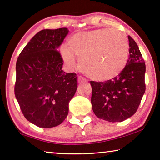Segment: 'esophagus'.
<instances>
[{
  "label": "esophagus",
  "instance_id": "esophagus-1",
  "mask_svg": "<svg viewBox=\"0 0 160 160\" xmlns=\"http://www.w3.org/2000/svg\"><path fill=\"white\" fill-rule=\"evenodd\" d=\"M78 82L79 83V84H82V83L87 82V79H86L85 78L83 77V76H78Z\"/></svg>",
  "mask_w": 160,
  "mask_h": 160
}]
</instances>
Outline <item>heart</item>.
<instances>
[{
  "instance_id": "1",
  "label": "heart",
  "mask_w": 160,
  "mask_h": 160,
  "mask_svg": "<svg viewBox=\"0 0 160 160\" xmlns=\"http://www.w3.org/2000/svg\"><path fill=\"white\" fill-rule=\"evenodd\" d=\"M61 51L68 68L76 66L77 56L88 76L105 81L123 70L128 61L129 42L120 30L100 29L73 34L68 41V47L63 46Z\"/></svg>"
}]
</instances>
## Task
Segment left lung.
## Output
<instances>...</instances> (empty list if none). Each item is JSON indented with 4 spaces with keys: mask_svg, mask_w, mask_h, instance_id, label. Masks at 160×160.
<instances>
[{
    "mask_svg": "<svg viewBox=\"0 0 160 160\" xmlns=\"http://www.w3.org/2000/svg\"><path fill=\"white\" fill-rule=\"evenodd\" d=\"M128 38L129 56L123 70L112 80L90 82L93 112L109 122H122L135 114L146 90L145 62L136 42Z\"/></svg>",
    "mask_w": 160,
    "mask_h": 160,
    "instance_id": "1",
    "label": "left lung"
}]
</instances>
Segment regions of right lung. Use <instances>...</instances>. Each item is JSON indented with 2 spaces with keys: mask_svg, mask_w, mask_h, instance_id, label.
Instances as JSON below:
<instances>
[{
  "mask_svg": "<svg viewBox=\"0 0 160 160\" xmlns=\"http://www.w3.org/2000/svg\"><path fill=\"white\" fill-rule=\"evenodd\" d=\"M68 32L67 28L41 30L18 57L16 98L25 118L40 128L63 122L77 89L76 74L62 70L63 61L58 50Z\"/></svg>",
  "mask_w": 160,
  "mask_h": 160,
  "instance_id": "obj_1",
  "label": "right lung"
}]
</instances>
